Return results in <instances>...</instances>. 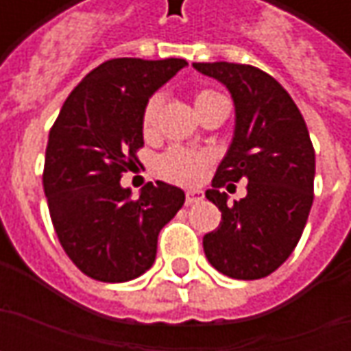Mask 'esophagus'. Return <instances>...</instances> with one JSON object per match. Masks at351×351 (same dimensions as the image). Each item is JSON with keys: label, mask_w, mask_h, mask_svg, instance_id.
Segmentation results:
<instances>
[{"label": "esophagus", "mask_w": 351, "mask_h": 351, "mask_svg": "<svg viewBox=\"0 0 351 351\" xmlns=\"http://www.w3.org/2000/svg\"><path fill=\"white\" fill-rule=\"evenodd\" d=\"M203 199V191L199 190H188L186 191V205H195Z\"/></svg>", "instance_id": "esophagus-1"}]
</instances>
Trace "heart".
<instances>
[{
  "label": "heart",
  "instance_id": "b5f03b06",
  "mask_svg": "<svg viewBox=\"0 0 351 351\" xmlns=\"http://www.w3.org/2000/svg\"><path fill=\"white\" fill-rule=\"evenodd\" d=\"M218 99H223L220 93L214 90H199L193 97L195 108L197 112H201L203 108L208 107L210 103ZM161 108V97L160 95H152L150 99L146 101L145 108H143V131L145 135H150L156 131L158 125V116H160ZM206 158L203 154L191 152L180 146H175L160 158V171L161 175L167 176L171 180H178V182H193L197 180L199 175L205 169Z\"/></svg>",
  "mask_w": 351,
  "mask_h": 351
}]
</instances>
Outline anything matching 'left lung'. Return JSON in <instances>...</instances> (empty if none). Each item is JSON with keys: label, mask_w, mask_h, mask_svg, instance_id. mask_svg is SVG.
Returning a JSON list of instances; mask_svg holds the SVG:
<instances>
[{"label": "left lung", "mask_w": 351, "mask_h": 351, "mask_svg": "<svg viewBox=\"0 0 351 351\" xmlns=\"http://www.w3.org/2000/svg\"><path fill=\"white\" fill-rule=\"evenodd\" d=\"M193 67L228 86L237 114L233 143L205 193L221 213L220 228L203 237L205 256L226 276L265 278L291 256L314 201L316 158L306 123L278 80L254 65ZM239 180H249L247 197L228 206L219 188Z\"/></svg>", "instance_id": "obj_1"}]
</instances>
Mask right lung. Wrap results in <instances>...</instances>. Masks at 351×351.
<instances>
[{
    "mask_svg": "<svg viewBox=\"0 0 351 351\" xmlns=\"http://www.w3.org/2000/svg\"><path fill=\"white\" fill-rule=\"evenodd\" d=\"M186 60L114 58L75 86L50 128L43 188L58 241L73 263L99 282H128L152 267L158 235L186 195L146 182L138 199L120 186L141 163L143 108Z\"/></svg>",
    "mask_w": 351,
    "mask_h": 351,
    "instance_id": "right-lung-1",
    "label": "right lung"
}]
</instances>
